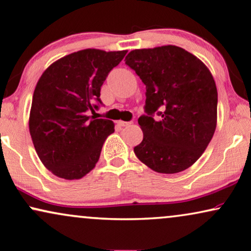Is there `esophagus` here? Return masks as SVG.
I'll list each match as a JSON object with an SVG mask.
<instances>
[{
	"label": "esophagus",
	"instance_id": "1",
	"mask_svg": "<svg viewBox=\"0 0 251 251\" xmlns=\"http://www.w3.org/2000/svg\"><path fill=\"white\" fill-rule=\"evenodd\" d=\"M117 125L121 126V127H124L127 125H130V122H124V121H118L117 122Z\"/></svg>",
	"mask_w": 251,
	"mask_h": 251
}]
</instances>
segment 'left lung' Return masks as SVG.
Wrapping results in <instances>:
<instances>
[{"label": "left lung", "instance_id": "left-lung-1", "mask_svg": "<svg viewBox=\"0 0 251 251\" xmlns=\"http://www.w3.org/2000/svg\"><path fill=\"white\" fill-rule=\"evenodd\" d=\"M125 63L146 86V114L138 118L144 136L134 147L135 155L158 173L190 168L217 126L218 91L210 70L176 46L133 50Z\"/></svg>", "mask_w": 251, "mask_h": 251}]
</instances>
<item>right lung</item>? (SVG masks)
<instances>
[{
  "label": "right lung",
  "mask_w": 251,
  "mask_h": 251,
  "mask_svg": "<svg viewBox=\"0 0 251 251\" xmlns=\"http://www.w3.org/2000/svg\"><path fill=\"white\" fill-rule=\"evenodd\" d=\"M126 53L80 50L53 62L40 77L29 129L39 158L54 176L78 180L96 165L115 125L89 115L102 104L100 87Z\"/></svg>",
  "instance_id": "obj_1"
}]
</instances>
